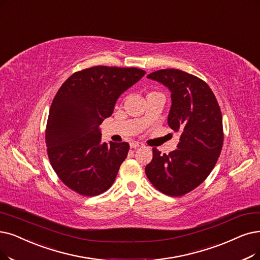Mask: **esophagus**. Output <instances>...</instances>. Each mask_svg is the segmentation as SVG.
Returning a JSON list of instances; mask_svg holds the SVG:
<instances>
[{
  "label": "esophagus",
  "instance_id": "esophagus-1",
  "mask_svg": "<svg viewBox=\"0 0 260 260\" xmlns=\"http://www.w3.org/2000/svg\"><path fill=\"white\" fill-rule=\"evenodd\" d=\"M142 146H144V145L142 143H140V142H132V143H130V147L131 148H139V147H142Z\"/></svg>",
  "mask_w": 260,
  "mask_h": 260
}]
</instances>
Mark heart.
<instances>
[{
	"instance_id": "heart-1",
	"label": "heart",
	"mask_w": 260,
	"mask_h": 260,
	"mask_svg": "<svg viewBox=\"0 0 260 260\" xmlns=\"http://www.w3.org/2000/svg\"><path fill=\"white\" fill-rule=\"evenodd\" d=\"M152 92H154V91H152ZM152 92H150V94H152Z\"/></svg>"
}]
</instances>
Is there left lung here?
I'll return each mask as SVG.
<instances>
[{"instance_id":"obj_1","label":"left lung","mask_w":260,"mask_h":260,"mask_svg":"<svg viewBox=\"0 0 260 260\" xmlns=\"http://www.w3.org/2000/svg\"><path fill=\"white\" fill-rule=\"evenodd\" d=\"M147 78L171 90L168 122L180 134V142L169 154L152 148L145 173L163 194L182 196L205 181L220 157L224 141L221 109L209 85L188 72L161 69Z\"/></svg>"}]
</instances>
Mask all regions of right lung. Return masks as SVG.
I'll return each instance as SVG.
<instances>
[{
	"label": "right lung",
	"mask_w": 260,
	"mask_h": 260,
	"mask_svg": "<svg viewBox=\"0 0 260 260\" xmlns=\"http://www.w3.org/2000/svg\"><path fill=\"white\" fill-rule=\"evenodd\" d=\"M146 72L94 66L72 74L50 107L46 145L50 163L65 185L83 196L106 192L127 158V142L101 143L99 126L116 100Z\"/></svg>",
	"instance_id": "right-lung-1"
}]
</instances>
